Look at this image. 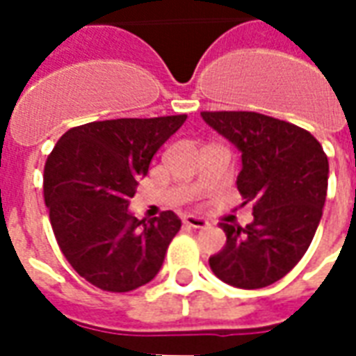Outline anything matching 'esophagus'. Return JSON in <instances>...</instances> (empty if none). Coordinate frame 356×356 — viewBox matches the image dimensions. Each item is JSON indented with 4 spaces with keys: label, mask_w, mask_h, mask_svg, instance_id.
Segmentation results:
<instances>
[{
    "label": "esophagus",
    "mask_w": 356,
    "mask_h": 356,
    "mask_svg": "<svg viewBox=\"0 0 356 356\" xmlns=\"http://www.w3.org/2000/svg\"><path fill=\"white\" fill-rule=\"evenodd\" d=\"M183 223L188 225V227H194V229H206L209 227L208 219H204V217L193 216V213H188V216L183 217Z\"/></svg>",
    "instance_id": "esophagus-1"
}]
</instances>
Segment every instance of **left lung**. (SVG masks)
Instances as JSON below:
<instances>
[{"label":"left lung","mask_w":356,"mask_h":356,"mask_svg":"<svg viewBox=\"0 0 356 356\" xmlns=\"http://www.w3.org/2000/svg\"><path fill=\"white\" fill-rule=\"evenodd\" d=\"M202 120L238 148L236 177L254 221L244 229L223 221L227 244L209 257L217 278L242 290L280 280L313 242L328 191V158L298 125L257 112H202Z\"/></svg>","instance_id":"8db88e82"}]
</instances>
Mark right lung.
Here are the masks:
<instances>
[{
    "label": "right lung",
    "instance_id": "1",
    "mask_svg": "<svg viewBox=\"0 0 356 356\" xmlns=\"http://www.w3.org/2000/svg\"><path fill=\"white\" fill-rule=\"evenodd\" d=\"M186 116L120 118L72 127L45 163L43 198L60 252L74 270L106 291H131L162 268L181 229L173 211L137 219L129 211L156 150Z\"/></svg>",
    "mask_w": 356,
    "mask_h": 356
}]
</instances>
